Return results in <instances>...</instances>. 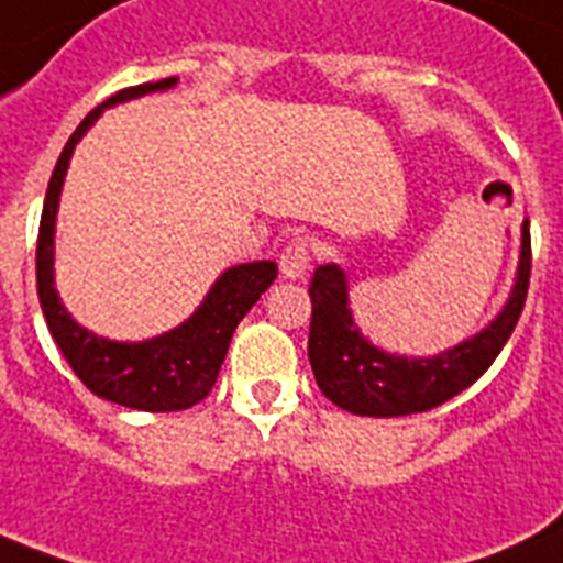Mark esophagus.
<instances>
[{
  "instance_id": "1",
  "label": "esophagus",
  "mask_w": 563,
  "mask_h": 563,
  "mask_svg": "<svg viewBox=\"0 0 563 563\" xmlns=\"http://www.w3.org/2000/svg\"><path fill=\"white\" fill-rule=\"evenodd\" d=\"M311 266V245L309 240L295 238L280 254V272L283 277H289V280H297V277H303Z\"/></svg>"
}]
</instances>
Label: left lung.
Segmentation results:
<instances>
[{
	"instance_id": "obj_1",
	"label": "left lung",
	"mask_w": 563,
	"mask_h": 563,
	"mask_svg": "<svg viewBox=\"0 0 563 563\" xmlns=\"http://www.w3.org/2000/svg\"><path fill=\"white\" fill-rule=\"evenodd\" d=\"M530 223L521 229V263L507 306L484 332L434 357H398L372 346L349 311L346 274L334 263L311 277L309 361L325 398L352 415L398 418L446 404L484 375L521 318L530 289Z\"/></svg>"
}]
</instances>
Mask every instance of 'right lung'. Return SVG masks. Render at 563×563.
<instances>
[{"mask_svg":"<svg viewBox=\"0 0 563 563\" xmlns=\"http://www.w3.org/2000/svg\"><path fill=\"white\" fill-rule=\"evenodd\" d=\"M172 85H177V77L122 88L79 122V129L70 134L51 174L45 206H42L40 240H36V291H40L42 314L48 320L51 338L56 340L68 366L93 395L111 404L129 406V409H143V412H179V409L200 404L209 395L229 352L231 334L245 318V311L257 303L260 295L277 277V266L272 260L231 266L229 272L220 274V280L211 286L200 309L194 311L186 323L143 343H117V340L97 338L70 318L68 309L59 303V295L54 289V225L70 154L85 131L97 122L102 108L151 91H165Z\"/></svg>","mask_w":563,"mask_h":563,"instance_id":"right-lung-1","label":"right lung"}]
</instances>
